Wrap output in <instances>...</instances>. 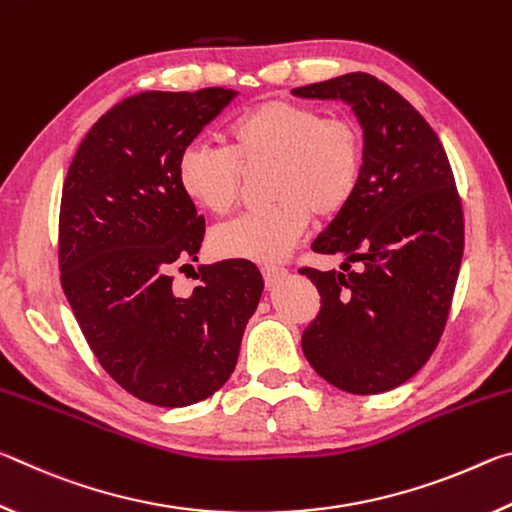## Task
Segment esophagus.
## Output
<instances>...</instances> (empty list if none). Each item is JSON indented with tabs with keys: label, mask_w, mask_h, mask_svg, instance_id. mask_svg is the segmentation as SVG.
Returning a JSON list of instances; mask_svg holds the SVG:
<instances>
[{
	"label": "esophagus",
	"mask_w": 512,
	"mask_h": 512,
	"mask_svg": "<svg viewBox=\"0 0 512 512\" xmlns=\"http://www.w3.org/2000/svg\"><path fill=\"white\" fill-rule=\"evenodd\" d=\"M262 275H264V282L271 287L277 280H282L284 275H287V268L282 266H262Z\"/></svg>",
	"instance_id": "esophagus-1"
}]
</instances>
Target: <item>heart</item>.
I'll list each match as a JSON object with an SVG mask.
<instances>
[{
    "mask_svg": "<svg viewBox=\"0 0 512 512\" xmlns=\"http://www.w3.org/2000/svg\"><path fill=\"white\" fill-rule=\"evenodd\" d=\"M268 164L266 207L244 212L212 232L214 255L277 262L311 221L332 219L354 198L366 164L361 128L352 119L296 99H268L225 128V146L187 144L178 155V187L212 214L237 203L241 169Z\"/></svg>",
    "mask_w": 512,
    "mask_h": 512,
    "instance_id": "obj_1",
    "label": "heart"
}]
</instances>
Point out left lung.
Instances as JSON below:
<instances>
[{"instance_id": "8db88e82", "label": "left lung", "mask_w": 512, "mask_h": 512, "mask_svg": "<svg viewBox=\"0 0 512 512\" xmlns=\"http://www.w3.org/2000/svg\"><path fill=\"white\" fill-rule=\"evenodd\" d=\"M293 94L350 103L366 146L357 194L311 244L343 255V271L300 268L320 293L302 352L345 393H386L429 361L445 332L465 246L454 173L420 112L375 76L352 72Z\"/></svg>"}]
</instances>
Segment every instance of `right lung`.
Returning <instances> with one entry per match:
<instances>
[{"mask_svg":"<svg viewBox=\"0 0 512 512\" xmlns=\"http://www.w3.org/2000/svg\"><path fill=\"white\" fill-rule=\"evenodd\" d=\"M235 97L205 88L119 101L85 135L60 198V284L85 341L124 391L167 409L228 381L264 289L248 259L198 266L189 296L171 287L205 235L178 187V155Z\"/></svg>","mask_w":512,"mask_h":512,"instance_id":"obj_1","label":"right lung"}]
</instances>
